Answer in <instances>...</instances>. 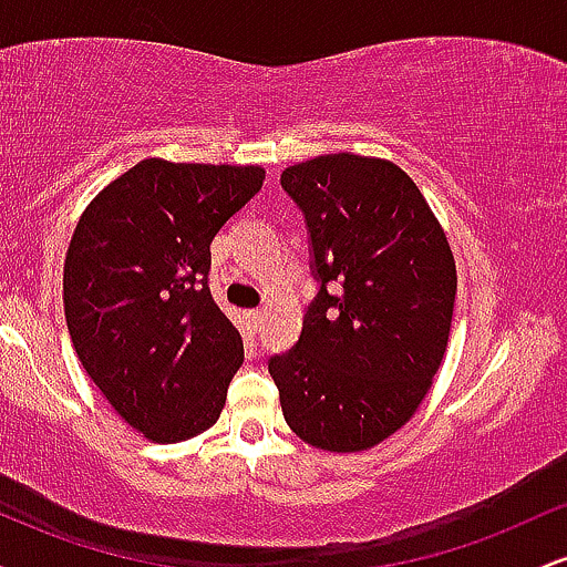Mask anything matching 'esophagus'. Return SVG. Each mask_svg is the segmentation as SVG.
Returning a JSON list of instances; mask_svg holds the SVG:
<instances>
[{"mask_svg": "<svg viewBox=\"0 0 567 567\" xmlns=\"http://www.w3.org/2000/svg\"><path fill=\"white\" fill-rule=\"evenodd\" d=\"M250 322H252V328H261V324H264V309H252L250 311Z\"/></svg>", "mask_w": 567, "mask_h": 567, "instance_id": "1", "label": "esophagus"}]
</instances>
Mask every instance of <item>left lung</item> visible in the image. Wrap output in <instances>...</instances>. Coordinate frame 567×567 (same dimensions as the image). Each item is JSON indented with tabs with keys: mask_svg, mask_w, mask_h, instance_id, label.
I'll return each mask as SVG.
<instances>
[{
	"mask_svg": "<svg viewBox=\"0 0 567 567\" xmlns=\"http://www.w3.org/2000/svg\"><path fill=\"white\" fill-rule=\"evenodd\" d=\"M279 184L301 207L320 282L298 343L269 360L279 405L309 445L368 451L413 419L440 370L458 282L453 250L424 194L389 159L324 154L288 167Z\"/></svg>",
	"mask_w": 567,
	"mask_h": 567,
	"instance_id": "8db88e82",
	"label": "left lung"
}]
</instances>
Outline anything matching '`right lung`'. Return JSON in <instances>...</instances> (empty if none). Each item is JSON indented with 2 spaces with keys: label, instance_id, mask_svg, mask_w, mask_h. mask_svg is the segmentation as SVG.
Segmentation results:
<instances>
[{
  "label": "right lung",
  "instance_id": "obj_1",
  "mask_svg": "<svg viewBox=\"0 0 567 567\" xmlns=\"http://www.w3.org/2000/svg\"><path fill=\"white\" fill-rule=\"evenodd\" d=\"M264 178L258 165L143 159L76 224L63 264L71 343L146 440H192L224 410L245 349L207 288L210 243Z\"/></svg>",
  "mask_w": 567,
  "mask_h": 567
}]
</instances>
